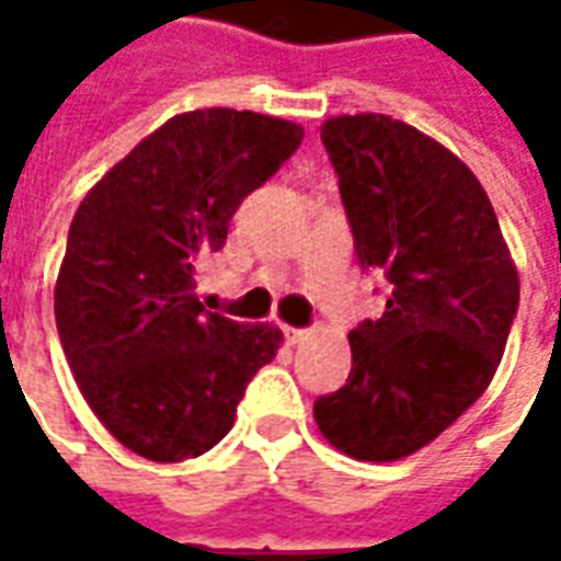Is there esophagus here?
I'll list each match as a JSON object with an SVG mask.
<instances>
[{"instance_id":"obj_1","label":"esophagus","mask_w":561,"mask_h":561,"mask_svg":"<svg viewBox=\"0 0 561 561\" xmlns=\"http://www.w3.org/2000/svg\"><path fill=\"white\" fill-rule=\"evenodd\" d=\"M282 333H285V340L291 342V345H297V342H304L306 336H309V330H304V328H288V324L282 328Z\"/></svg>"}]
</instances>
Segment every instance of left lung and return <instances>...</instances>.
I'll use <instances>...</instances> for the list:
<instances>
[{
    "label": "left lung",
    "mask_w": 561,
    "mask_h": 561,
    "mask_svg": "<svg viewBox=\"0 0 561 561\" xmlns=\"http://www.w3.org/2000/svg\"><path fill=\"white\" fill-rule=\"evenodd\" d=\"M364 270L388 306L348 333L352 373L318 397L330 445L393 462L445 433L493 381L519 306L517 267L478 176L438 140L385 114L321 126Z\"/></svg>",
    "instance_id": "1"
}]
</instances>
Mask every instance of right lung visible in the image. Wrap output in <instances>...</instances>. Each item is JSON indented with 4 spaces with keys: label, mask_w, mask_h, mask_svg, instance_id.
Wrapping results in <instances>:
<instances>
[{
    "label": "right lung",
    "mask_w": 561,
    "mask_h": 561,
    "mask_svg": "<svg viewBox=\"0 0 561 561\" xmlns=\"http://www.w3.org/2000/svg\"><path fill=\"white\" fill-rule=\"evenodd\" d=\"M304 128L207 107L168 119L80 201L56 279V330L83 400L138 457L183 462L219 445L282 330L207 312L197 257L219 252L249 192Z\"/></svg>",
    "instance_id": "1"
}]
</instances>
